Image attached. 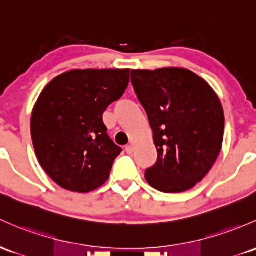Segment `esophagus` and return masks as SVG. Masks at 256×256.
Instances as JSON below:
<instances>
[{"mask_svg":"<svg viewBox=\"0 0 256 256\" xmlns=\"http://www.w3.org/2000/svg\"><path fill=\"white\" fill-rule=\"evenodd\" d=\"M134 144H128V146H126V153H128V154H132V153H134Z\"/></svg>","mask_w":256,"mask_h":256,"instance_id":"obj_1","label":"esophagus"}]
</instances>
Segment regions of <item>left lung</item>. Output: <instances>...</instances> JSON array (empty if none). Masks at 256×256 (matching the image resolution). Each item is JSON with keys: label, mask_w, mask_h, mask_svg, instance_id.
<instances>
[{"label": "left lung", "mask_w": 256, "mask_h": 256, "mask_svg": "<svg viewBox=\"0 0 256 256\" xmlns=\"http://www.w3.org/2000/svg\"><path fill=\"white\" fill-rule=\"evenodd\" d=\"M148 115L158 160L144 178L156 190H190L215 164L224 141V108L204 78L184 68L131 70Z\"/></svg>", "instance_id": "8db88e82"}]
</instances>
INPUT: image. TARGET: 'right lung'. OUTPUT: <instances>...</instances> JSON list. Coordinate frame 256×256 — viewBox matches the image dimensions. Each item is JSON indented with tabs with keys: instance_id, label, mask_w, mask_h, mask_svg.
<instances>
[{
	"instance_id": "add662e5",
	"label": "right lung",
	"mask_w": 256,
	"mask_h": 256,
	"mask_svg": "<svg viewBox=\"0 0 256 256\" xmlns=\"http://www.w3.org/2000/svg\"><path fill=\"white\" fill-rule=\"evenodd\" d=\"M128 81L130 69H72L41 91L30 122L32 144L60 187L87 193L106 182L122 148L106 134L102 116Z\"/></svg>"
}]
</instances>
